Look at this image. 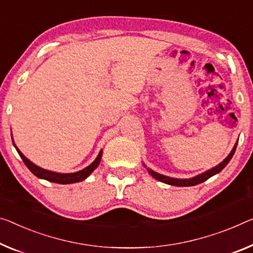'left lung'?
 I'll list each match as a JSON object with an SVG mask.
<instances>
[{"label": "left lung", "mask_w": 253, "mask_h": 253, "mask_svg": "<svg viewBox=\"0 0 253 253\" xmlns=\"http://www.w3.org/2000/svg\"><path fill=\"white\" fill-rule=\"evenodd\" d=\"M239 141V139H238ZM238 141L235 142L234 147H233V149L231 150V153L228 154V156L224 159L223 162L219 163L218 165H216L215 167H212V169L206 170V172L201 173V174H198V175L193 176V177H190V178H175V177H169V176H166V175H163V174H159L157 172H155V170L150 169H147L146 165L143 164V166L146 167L147 170H148V173L150 174L151 176L154 178H156L157 181H161L163 183H166V184H169V185H175V186H193V185H197L199 183H203L206 180H208L209 177H211L213 175H216V174H218L221 169H224L225 166H226L228 163L233 157V155L235 153V149H236V146H238Z\"/></svg>", "instance_id": "8db88e82"}]
</instances>
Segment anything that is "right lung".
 Listing matches in <instances>:
<instances>
[{"instance_id": "add662e5", "label": "right lung", "mask_w": 253, "mask_h": 253, "mask_svg": "<svg viewBox=\"0 0 253 253\" xmlns=\"http://www.w3.org/2000/svg\"><path fill=\"white\" fill-rule=\"evenodd\" d=\"M12 142H13L14 148L17 149L18 154L20 155V157L22 158L23 163H25V165L28 167L29 170L34 174V175H36L37 177H40V178H42V180L53 182V183H59V184H71V183H77V182L86 180V178L96 169V167L99 165L100 159H102V155H103V150H100L98 156L96 157L95 161L92 162L90 165L84 167V169L78 170V172H75V173H57V172H53V170L42 169V167L37 166L36 164H34V163L30 162L29 159L27 158L20 150H19L18 147L15 146V143L13 141V138H12Z\"/></svg>"}]
</instances>
